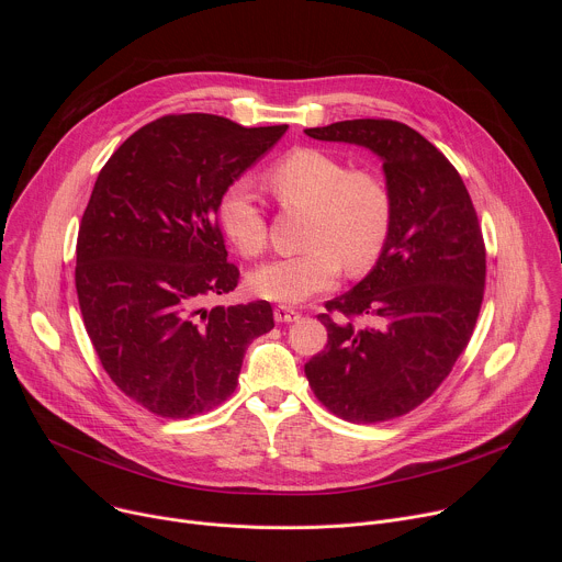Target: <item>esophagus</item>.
<instances>
[{
  "mask_svg": "<svg viewBox=\"0 0 562 562\" xmlns=\"http://www.w3.org/2000/svg\"><path fill=\"white\" fill-rule=\"evenodd\" d=\"M273 315H276V323H295V319H300L302 313L297 308L289 306V304H278Z\"/></svg>",
  "mask_w": 562,
  "mask_h": 562,
  "instance_id": "obj_1",
  "label": "esophagus"
}]
</instances>
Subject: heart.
Here are the masks:
<instances>
[{
  "label": "heart",
  "instance_id": "obj_1",
  "mask_svg": "<svg viewBox=\"0 0 562 562\" xmlns=\"http://www.w3.org/2000/svg\"><path fill=\"white\" fill-rule=\"evenodd\" d=\"M284 209H308L304 254L267 262L249 276V289L265 300L297 304L331 289L342 271L358 276L382 256L393 226V195L371 169H351L342 157L297 146L267 171ZM217 222L245 258L267 249V213L245 178L231 182L217 202Z\"/></svg>",
  "mask_w": 562,
  "mask_h": 562
}]
</instances>
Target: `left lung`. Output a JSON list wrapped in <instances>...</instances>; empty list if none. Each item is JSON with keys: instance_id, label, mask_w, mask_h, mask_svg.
<instances>
[{"instance_id": "8db88e82", "label": "left lung", "mask_w": 562, "mask_h": 562, "mask_svg": "<svg viewBox=\"0 0 562 562\" xmlns=\"http://www.w3.org/2000/svg\"><path fill=\"white\" fill-rule=\"evenodd\" d=\"M304 133L380 155L393 195L389 243L371 273L317 315L329 340L304 373L342 420L405 416L451 373L483 304L487 254L473 202L449 159L403 122L347 120Z\"/></svg>"}]
</instances>
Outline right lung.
<instances>
[{
  "instance_id": "right-lung-1",
  "label": "right lung",
  "mask_w": 562,
  "mask_h": 562,
  "mask_svg": "<svg viewBox=\"0 0 562 562\" xmlns=\"http://www.w3.org/2000/svg\"><path fill=\"white\" fill-rule=\"evenodd\" d=\"M286 128L165 115L98 176L77 235V300L109 378L155 416L189 418L224 403L247 347L273 329L267 300L202 302L239 280L226 262L220 195Z\"/></svg>"
}]
</instances>
